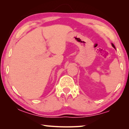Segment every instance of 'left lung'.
<instances>
[{
  "label": "left lung",
  "instance_id": "left-lung-1",
  "mask_svg": "<svg viewBox=\"0 0 129 129\" xmlns=\"http://www.w3.org/2000/svg\"><path fill=\"white\" fill-rule=\"evenodd\" d=\"M112 46H113V47H114V48H115V46H114V44H112Z\"/></svg>",
  "mask_w": 129,
  "mask_h": 129
}]
</instances>
